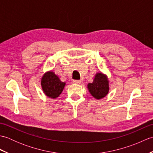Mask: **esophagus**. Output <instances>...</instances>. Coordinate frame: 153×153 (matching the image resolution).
<instances>
[{
  "label": "esophagus",
  "instance_id": "obj_1",
  "mask_svg": "<svg viewBox=\"0 0 153 153\" xmlns=\"http://www.w3.org/2000/svg\"><path fill=\"white\" fill-rule=\"evenodd\" d=\"M73 83L75 84H80L82 82H81V80H74Z\"/></svg>",
  "mask_w": 153,
  "mask_h": 153
}]
</instances>
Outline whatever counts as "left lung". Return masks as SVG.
<instances>
[{
  "mask_svg": "<svg viewBox=\"0 0 153 153\" xmlns=\"http://www.w3.org/2000/svg\"><path fill=\"white\" fill-rule=\"evenodd\" d=\"M89 93L96 99H101L106 97L109 91V82L105 74L97 73L92 83L87 85Z\"/></svg>",
  "mask_w": 153,
  "mask_h": 153,
  "instance_id": "obj_1",
  "label": "left lung"
}]
</instances>
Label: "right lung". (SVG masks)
<instances>
[{"mask_svg": "<svg viewBox=\"0 0 153 153\" xmlns=\"http://www.w3.org/2000/svg\"><path fill=\"white\" fill-rule=\"evenodd\" d=\"M41 85L44 93L51 99H56L62 92L66 83L61 82L53 71L45 73L41 78Z\"/></svg>", "mask_w": 153, "mask_h": 153, "instance_id": "right-lung-1", "label": "right lung"}]
</instances>
